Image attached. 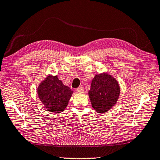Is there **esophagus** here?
<instances>
[{
	"mask_svg": "<svg viewBox=\"0 0 160 160\" xmlns=\"http://www.w3.org/2000/svg\"><path fill=\"white\" fill-rule=\"evenodd\" d=\"M76 91L78 93H84V89H82V87H78L76 89Z\"/></svg>",
	"mask_w": 160,
	"mask_h": 160,
	"instance_id": "obj_1",
	"label": "esophagus"
}]
</instances>
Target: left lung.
I'll list each match as a JSON object with an SVG mask.
<instances>
[{
  "label": "left lung",
  "instance_id": "obj_1",
  "mask_svg": "<svg viewBox=\"0 0 160 160\" xmlns=\"http://www.w3.org/2000/svg\"><path fill=\"white\" fill-rule=\"evenodd\" d=\"M120 93L118 81L109 74H98L91 82L89 91L92 107L98 113H105L116 104Z\"/></svg>",
  "mask_w": 160,
  "mask_h": 160
}]
</instances>
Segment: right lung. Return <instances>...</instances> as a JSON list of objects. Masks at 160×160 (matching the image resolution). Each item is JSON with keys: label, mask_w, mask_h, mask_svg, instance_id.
I'll return each mask as SVG.
<instances>
[{"label": "right lung", "mask_w": 160, "mask_h": 160, "mask_svg": "<svg viewBox=\"0 0 160 160\" xmlns=\"http://www.w3.org/2000/svg\"><path fill=\"white\" fill-rule=\"evenodd\" d=\"M73 91L64 85L58 76H48L40 84L38 95L42 103L50 112L59 113L67 106Z\"/></svg>", "instance_id": "1"}]
</instances>
